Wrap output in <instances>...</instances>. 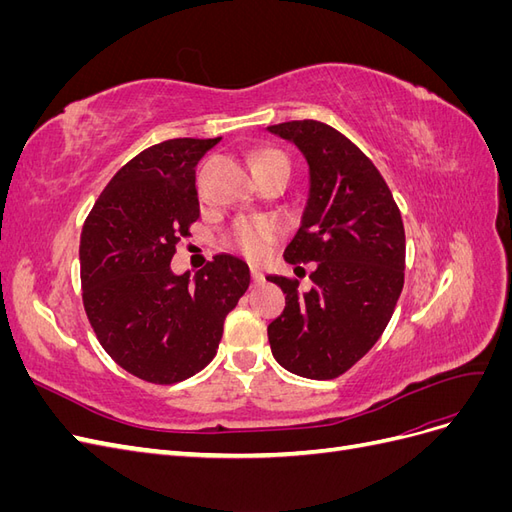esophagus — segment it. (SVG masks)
<instances>
[{
  "instance_id": "1",
  "label": "esophagus",
  "mask_w": 512,
  "mask_h": 512,
  "mask_svg": "<svg viewBox=\"0 0 512 512\" xmlns=\"http://www.w3.org/2000/svg\"><path fill=\"white\" fill-rule=\"evenodd\" d=\"M250 273H252V284H254V286H260L262 280H265V277H262V271L256 269V267H252Z\"/></svg>"
}]
</instances>
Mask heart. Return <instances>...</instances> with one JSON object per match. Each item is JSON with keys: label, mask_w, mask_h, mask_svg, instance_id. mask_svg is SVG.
Instances as JSON below:
<instances>
[{"label": "heart", "mask_w": 512, "mask_h": 512, "mask_svg": "<svg viewBox=\"0 0 512 512\" xmlns=\"http://www.w3.org/2000/svg\"><path fill=\"white\" fill-rule=\"evenodd\" d=\"M288 164V158L275 147H260L250 156L252 170H258L269 164ZM277 237V226L269 220H237L230 228V243L239 252L250 258H260L269 250V245Z\"/></svg>", "instance_id": "obj_1"}]
</instances>
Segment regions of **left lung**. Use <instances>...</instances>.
<instances>
[{
    "mask_svg": "<svg viewBox=\"0 0 512 512\" xmlns=\"http://www.w3.org/2000/svg\"><path fill=\"white\" fill-rule=\"evenodd\" d=\"M269 132L292 141L309 166L301 228L288 243L290 265L312 262V288L294 277H267L286 292L269 324L275 361L292 374L333 380L371 350L404 288L406 232L389 185L342 132L316 119L286 121Z\"/></svg>",
    "mask_w": 512,
    "mask_h": 512,
    "instance_id": "8db88e82",
    "label": "left lung"
}]
</instances>
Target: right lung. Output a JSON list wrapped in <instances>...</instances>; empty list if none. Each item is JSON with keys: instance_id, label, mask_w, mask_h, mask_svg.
<instances>
[{"instance_id": "right-lung-1", "label": "right lung", "mask_w": 512, "mask_h": 512, "mask_svg": "<svg viewBox=\"0 0 512 512\" xmlns=\"http://www.w3.org/2000/svg\"><path fill=\"white\" fill-rule=\"evenodd\" d=\"M220 138H170L108 181L81 232L83 305L98 342L132 376L175 384L205 369L250 269L218 254L190 280L170 271L200 218L196 164Z\"/></svg>"}]
</instances>
